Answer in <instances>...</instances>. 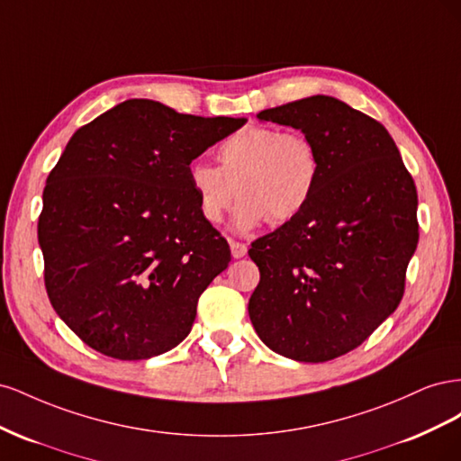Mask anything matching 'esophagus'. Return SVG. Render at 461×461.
<instances>
[{
	"label": "esophagus",
	"mask_w": 461,
	"mask_h": 461,
	"mask_svg": "<svg viewBox=\"0 0 461 461\" xmlns=\"http://www.w3.org/2000/svg\"><path fill=\"white\" fill-rule=\"evenodd\" d=\"M230 244V254H232V258H244L246 254H248V246L246 244H242V242H236V240H230L229 242Z\"/></svg>",
	"instance_id": "1"
}]
</instances>
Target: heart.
<instances>
[{
    "label": "heart",
    "mask_w": 461,
    "mask_h": 461,
    "mask_svg": "<svg viewBox=\"0 0 461 461\" xmlns=\"http://www.w3.org/2000/svg\"><path fill=\"white\" fill-rule=\"evenodd\" d=\"M217 159L219 167L190 163L188 185L209 225L222 221L239 192L232 225L240 232L263 221L278 225L296 217L319 178V153L310 138L271 124H249L232 132L219 144Z\"/></svg>",
    "instance_id": "b5f03b06"
}]
</instances>
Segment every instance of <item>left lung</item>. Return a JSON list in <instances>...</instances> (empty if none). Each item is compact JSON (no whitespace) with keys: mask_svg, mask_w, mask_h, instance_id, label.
Here are the masks:
<instances>
[{"mask_svg":"<svg viewBox=\"0 0 461 461\" xmlns=\"http://www.w3.org/2000/svg\"><path fill=\"white\" fill-rule=\"evenodd\" d=\"M258 119L308 136L319 178L296 217L252 242L261 278L248 313L273 352L319 364L354 350L398 308L420 240L417 190L383 124L337 97Z\"/></svg>","mask_w":461,"mask_h":461,"instance_id":"1","label":"left lung"}]
</instances>
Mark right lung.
Instances as JSON below:
<instances>
[{
	"label": "right lung",
	"mask_w": 461,
	"mask_h": 461,
	"mask_svg": "<svg viewBox=\"0 0 461 461\" xmlns=\"http://www.w3.org/2000/svg\"><path fill=\"white\" fill-rule=\"evenodd\" d=\"M246 119L127 100L80 127L44 188L50 302L95 352L148 359L183 342L230 249L188 185L192 159Z\"/></svg>",
	"instance_id": "right-lung-1"
}]
</instances>
